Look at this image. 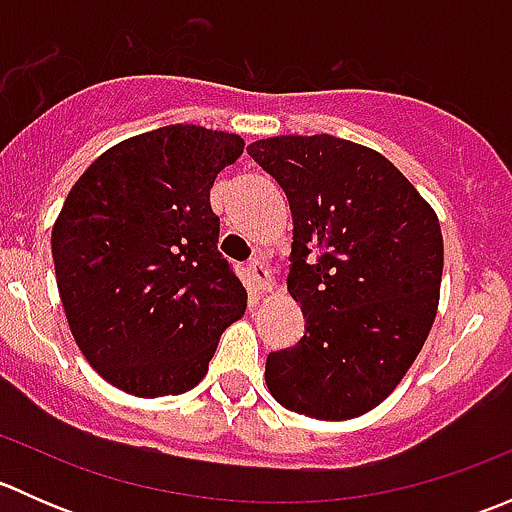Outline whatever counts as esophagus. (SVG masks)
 Instances as JSON below:
<instances>
[{
  "instance_id": "1",
  "label": "esophagus",
  "mask_w": 512,
  "mask_h": 512,
  "mask_svg": "<svg viewBox=\"0 0 512 512\" xmlns=\"http://www.w3.org/2000/svg\"><path fill=\"white\" fill-rule=\"evenodd\" d=\"M247 272H250L252 282H255L257 289H262V292H270L272 289V272L267 270L265 260L262 257H255V260L247 265Z\"/></svg>"
}]
</instances>
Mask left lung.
<instances>
[{"mask_svg":"<svg viewBox=\"0 0 512 512\" xmlns=\"http://www.w3.org/2000/svg\"><path fill=\"white\" fill-rule=\"evenodd\" d=\"M247 153L287 193V289L307 319L294 347L267 356V389L319 421L366 414L404 379L436 319V213L391 160L344 138H262Z\"/></svg>","mask_w":512,"mask_h":512,"instance_id":"left-lung-1","label":"left lung"}]
</instances>
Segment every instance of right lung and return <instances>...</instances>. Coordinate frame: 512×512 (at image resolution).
Segmentation results:
<instances>
[{
  "label": "right lung",
  "mask_w": 512,
  "mask_h": 512,
  "mask_svg": "<svg viewBox=\"0 0 512 512\" xmlns=\"http://www.w3.org/2000/svg\"><path fill=\"white\" fill-rule=\"evenodd\" d=\"M235 133L175 123L101 153L51 230L66 322L98 374L141 399L200 384L247 292L220 255L210 188Z\"/></svg>",
  "instance_id": "add662e5"
}]
</instances>
